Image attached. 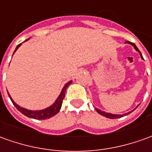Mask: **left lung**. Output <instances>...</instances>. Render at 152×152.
<instances>
[{
	"label": "left lung",
	"instance_id": "obj_1",
	"mask_svg": "<svg viewBox=\"0 0 152 152\" xmlns=\"http://www.w3.org/2000/svg\"><path fill=\"white\" fill-rule=\"evenodd\" d=\"M126 43H127V44H130V45H132L133 46L134 49L137 50V52H139V54H140V55H141V58H142V59H143V57H142V54H141V52H140V50H138L137 47L136 46V45H135L134 43H131V42H129V41H126ZM137 107H136V108H137ZM136 108H135V109H136ZM95 110H96V111L98 112V113L101 114L102 116H104L105 118H110V119H116V118H122V117H123V116H126V115H127V114H129V113H132V112L133 111V110H132V112H129V113H125V114H122V115H120V114H113V113H106V112H103V111H101V110L98 109V108H95Z\"/></svg>",
	"mask_w": 152,
	"mask_h": 152
}]
</instances>
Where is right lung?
Instances as JSON below:
<instances>
[{"label":"right lung","instance_id":"1","mask_svg":"<svg viewBox=\"0 0 152 152\" xmlns=\"http://www.w3.org/2000/svg\"><path fill=\"white\" fill-rule=\"evenodd\" d=\"M29 39H26V41L29 40ZM20 45H21V44H20V45H18L16 46V48H15V50L14 53L16 51V50H18V48ZM71 83H72V81H69V82L67 83L64 86V88H63V89L62 91H61L60 94L58 95V97L57 98V99L55 100V102H54L51 106L48 107H46V108L42 110L32 111V110H29V109H26V108H24V107H22L19 106L18 104H16V103L14 102V100L11 98L10 94H8V95H9V98H10V100H11L12 103L14 104V106L15 107H16V108H17V109H18L22 114H24L25 116L28 117V118H34V119H38V120H45V119H49V118L54 117V115H56V114L58 113V112H59V110H60V108H61V106H62L63 99H64V97H65L66 89H67V88L71 84ZM7 93H8V92H7Z\"/></svg>","mask_w":152,"mask_h":152}]
</instances>
